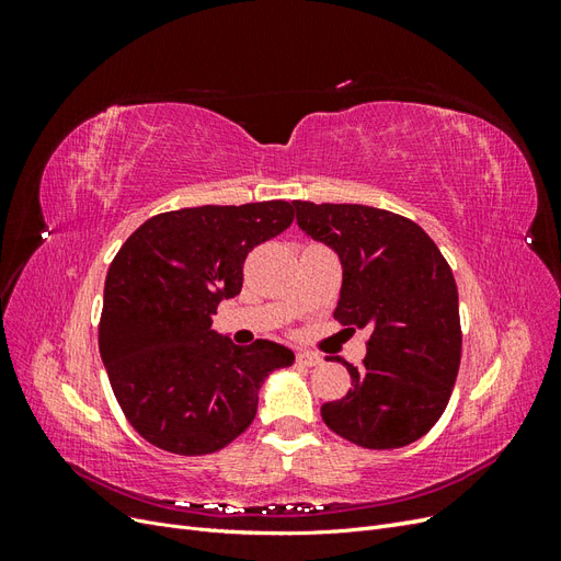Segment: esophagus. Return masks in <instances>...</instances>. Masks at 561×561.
Masks as SVG:
<instances>
[{
    "label": "esophagus",
    "mask_w": 561,
    "mask_h": 561,
    "mask_svg": "<svg viewBox=\"0 0 561 561\" xmlns=\"http://www.w3.org/2000/svg\"><path fill=\"white\" fill-rule=\"evenodd\" d=\"M297 363L299 365H307V367H318L322 363V358L318 353H311V351H299L297 353Z\"/></svg>",
    "instance_id": "34e87169"
}]
</instances>
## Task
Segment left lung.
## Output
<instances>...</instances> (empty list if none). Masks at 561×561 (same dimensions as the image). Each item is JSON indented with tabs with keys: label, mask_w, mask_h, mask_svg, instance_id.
<instances>
[{
	"label": "left lung",
	"mask_w": 561,
	"mask_h": 561,
	"mask_svg": "<svg viewBox=\"0 0 561 561\" xmlns=\"http://www.w3.org/2000/svg\"><path fill=\"white\" fill-rule=\"evenodd\" d=\"M299 229L330 245L344 268L334 318L369 330L351 388L320 407L336 435L365 449H398L443 416L461 365L451 268L412 219L358 203L293 201Z\"/></svg>",
	"instance_id": "1"
}]
</instances>
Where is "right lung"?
I'll list each match as a JSON object with an SVG mask.
<instances>
[{
  "label": "right lung",
  "instance_id": "1",
  "mask_svg": "<svg viewBox=\"0 0 561 561\" xmlns=\"http://www.w3.org/2000/svg\"><path fill=\"white\" fill-rule=\"evenodd\" d=\"M287 201L154 215L116 252L98 346L130 426L154 447L201 456L227 447L257 414L260 388L295 353L213 330L219 301L243 287L248 252L293 225Z\"/></svg>",
  "mask_w": 561,
  "mask_h": 561
}]
</instances>
